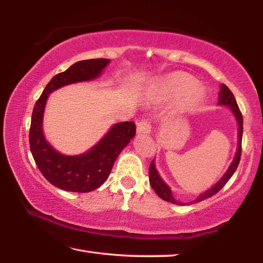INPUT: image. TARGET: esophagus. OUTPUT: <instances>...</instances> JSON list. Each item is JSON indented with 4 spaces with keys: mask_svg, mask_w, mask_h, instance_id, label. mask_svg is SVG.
Returning a JSON list of instances; mask_svg holds the SVG:
<instances>
[{
    "mask_svg": "<svg viewBox=\"0 0 263 263\" xmlns=\"http://www.w3.org/2000/svg\"><path fill=\"white\" fill-rule=\"evenodd\" d=\"M151 132V124L147 119H141V121L137 124V133H141V135H145V133Z\"/></svg>",
    "mask_w": 263,
    "mask_h": 263,
    "instance_id": "esophagus-1",
    "label": "esophagus"
}]
</instances>
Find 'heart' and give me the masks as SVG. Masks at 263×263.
I'll list each match as a JSON object with an SVG mask.
<instances>
[{
    "instance_id": "b5f03b06",
    "label": "heart",
    "mask_w": 263,
    "mask_h": 263,
    "mask_svg": "<svg viewBox=\"0 0 263 263\" xmlns=\"http://www.w3.org/2000/svg\"><path fill=\"white\" fill-rule=\"evenodd\" d=\"M151 96L158 103H167L176 99L175 110L185 112L205 99V89L195 83V78L186 72H173L158 79L151 86Z\"/></svg>"
}]
</instances>
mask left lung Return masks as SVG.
I'll list each match as a JSON object with an SVG mask.
<instances>
[{
	"label": "left lung",
	"mask_w": 263,
	"mask_h": 263,
	"mask_svg": "<svg viewBox=\"0 0 263 263\" xmlns=\"http://www.w3.org/2000/svg\"><path fill=\"white\" fill-rule=\"evenodd\" d=\"M218 104L220 105H229L230 109L232 110V112L234 115L235 119H237L238 122V149H237V153H235V157L233 159L232 163H231V166L229 167L228 172L225 173L224 176L221 177V179L217 182V183L212 186L211 189H209L206 193L201 194L198 196L197 198L193 201L191 203H197V202H201L204 201V199H206L209 197H211V196L216 195L218 191H219L222 186H224L226 183H228V181L232 177V175L234 174V172L237 171L238 168V164L240 162V158H241V140H242V115L240 112L239 110V106L237 104V101H235L234 96L232 94V91L230 90V89L225 86V84H221L220 86V92H219V101H218ZM149 183L152 185L153 190L157 193V195L159 196L160 198H162L163 201H167V202H171L173 204H177V205H184L182 202L176 201V199L173 197V194H172V190L169 189V186L164 183L162 181L161 177H160L159 173L157 171V168L154 166V160H152V162H151V166H149Z\"/></svg>",
	"instance_id": "1"
}]
</instances>
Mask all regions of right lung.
<instances>
[{"instance_id":"obj_1","label":"right lung","mask_w":263,"mask_h":263,"mask_svg":"<svg viewBox=\"0 0 263 263\" xmlns=\"http://www.w3.org/2000/svg\"><path fill=\"white\" fill-rule=\"evenodd\" d=\"M109 62V59L75 62L65 72L52 78L34 104L29 133L31 153L44 177L62 190L89 193L100 188L109 177L119 153L136 136L133 122L115 124L90 151L74 157L59 153L44 137L43 116L48 95L67 84L99 78Z\"/></svg>"}]
</instances>
